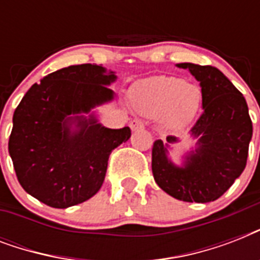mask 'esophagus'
Returning <instances> with one entry per match:
<instances>
[{"mask_svg": "<svg viewBox=\"0 0 260 260\" xmlns=\"http://www.w3.org/2000/svg\"><path fill=\"white\" fill-rule=\"evenodd\" d=\"M129 126L132 131L142 129V128H144V122H143L142 120H139V118H134V120H131Z\"/></svg>", "mask_w": 260, "mask_h": 260, "instance_id": "34e87169", "label": "esophagus"}]
</instances>
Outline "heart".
I'll return each mask as SVG.
<instances>
[{
	"label": "heart",
	"mask_w": 260,
	"mask_h": 260,
	"mask_svg": "<svg viewBox=\"0 0 260 260\" xmlns=\"http://www.w3.org/2000/svg\"><path fill=\"white\" fill-rule=\"evenodd\" d=\"M135 109L146 116L163 113L169 128L185 126L196 116L201 104V90L178 77H152L132 90Z\"/></svg>",
	"instance_id": "obj_1"
}]
</instances>
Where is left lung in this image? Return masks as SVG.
<instances>
[{"mask_svg": "<svg viewBox=\"0 0 260 260\" xmlns=\"http://www.w3.org/2000/svg\"><path fill=\"white\" fill-rule=\"evenodd\" d=\"M200 81L202 113L191 128L198 148L183 167L167 159L162 140L152 146L155 182L171 197L186 202H210L230 189L246 169L252 121L246 98L221 71L213 66L179 63ZM177 140L167 136V142Z\"/></svg>", "mask_w": 260, "mask_h": 260, "instance_id": "1", "label": "left lung"}]
</instances>
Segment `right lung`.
<instances>
[{
	"label": "right lung",
	"instance_id": "right-lung-1",
	"mask_svg": "<svg viewBox=\"0 0 260 260\" xmlns=\"http://www.w3.org/2000/svg\"><path fill=\"white\" fill-rule=\"evenodd\" d=\"M116 79L102 64H77L32 85L14 110L9 154L22 189L52 208L78 205L104 183L110 152L131 138L129 126L109 129L77 113L113 98ZM79 131L71 133L72 120Z\"/></svg>",
	"mask_w": 260,
	"mask_h": 260
}]
</instances>
